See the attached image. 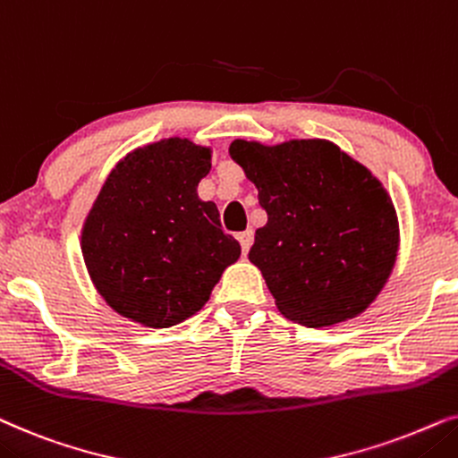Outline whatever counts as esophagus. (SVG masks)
I'll list each match as a JSON object with an SVG mask.
<instances>
[{
	"label": "esophagus",
	"mask_w": 458,
	"mask_h": 458,
	"mask_svg": "<svg viewBox=\"0 0 458 458\" xmlns=\"http://www.w3.org/2000/svg\"><path fill=\"white\" fill-rule=\"evenodd\" d=\"M239 242H241V247H242V253L247 255V251L253 245V230L247 228V230H242V233H239Z\"/></svg>",
	"instance_id": "esophagus-1"
}]
</instances>
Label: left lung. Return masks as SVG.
Here are the masks:
<instances>
[{"label":"left lung","mask_w":458,"mask_h":458,"mask_svg":"<svg viewBox=\"0 0 458 458\" xmlns=\"http://www.w3.org/2000/svg\"><path fill=\"white\" fill-rule=\"evenodd\" d=\"M228 152L267 213L249 261L278 312L312 328L360 316L398 258V216L383 182L325 138H239Z\"/></svg>","instance_id":"left-lung-1"}]
</instances>
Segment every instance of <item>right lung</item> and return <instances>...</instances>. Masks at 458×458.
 Listing matches in <instances>:
<instances>
[{"label": "right lung", "mask_w": 458, "mask_h": 458, "mask_svg": "<svg viewBox=\"0 0 458 458\" xmlns=\"http://www.w3.org/2000/svg\"><path fill=\"white\" fill-rule=\"evenodd\" d=\"M211 146L172 136L138 146L106 175L81 225L98 295L123 318L167 328L203 310L241 258L213 200L199 199Z\"/></svg>", "instance_id": "1"}]
</instances>
